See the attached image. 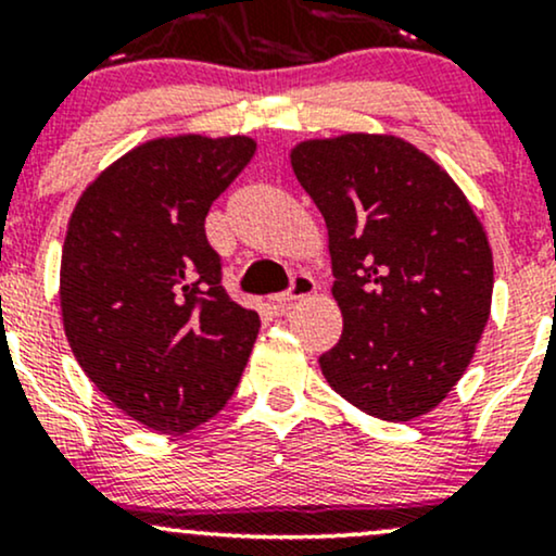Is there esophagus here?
Segmentation results:
<instances>
[{"label": "esophagus", "mask_w": 556, "mask_h": 556, "mask_svg": "<svg viewBox=\"0 0 556 556\" xmlns=\"http://www.w3.org/2000/svg\"><path fill=\"white\" fill-rule=\"evenodd\" d=\"M311 295H316V282H314V277H311V274H295V277H292V287L287 292H282V295H274L271 298V308L277 311V314H285L287 308H290L292 303H298V300H303V298H311Z\"/></svg>", "instance_id": "1"}]
</instances>
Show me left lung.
<instances>
[{
  "label": "left lung",
  "mask_w": 556,
  "mask_h": 556,
  "mask_svg": "<svg viewBox=\"0 0 556 556\" xmlns=\"http://www.w3.org/2000/svg\"><path fill=\"white\" fill-rule=\"evenodd\" d=\"M290 164L327 222L342 311L321 374L368 416H426L460 381L486 329V229L460 185L397 136L300 140Z\"/></svg>",
  "instance_id": "left-lung-1"
}]
</instances>
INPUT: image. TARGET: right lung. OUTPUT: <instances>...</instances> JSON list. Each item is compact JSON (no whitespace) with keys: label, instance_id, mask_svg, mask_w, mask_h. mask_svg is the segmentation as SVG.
I'll return each instance as SVG.
<instances>
[{"label":"right lung","instance_id":"1","mask_svg":"<svg viewBox=\"0 0 556 556\" xmlns=\"http://www.w3.org/2000/svg\"><path fill=\"white\" fill-rule=\"evenodd\" d=\"M256 154L248 136L146 140L88 182L60 266L62 327L80 368L159 433L214 418L238 387L258 314L222 287L212 203Z\"/></svg>","mask_w":556,"mask_h":556}]
</instances>
